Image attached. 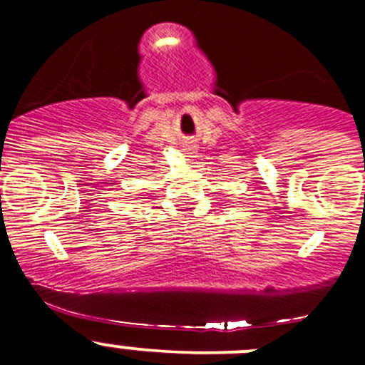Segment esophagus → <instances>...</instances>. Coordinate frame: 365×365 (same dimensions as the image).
<instances>
[{"instance_id": "34e87169", "label": "esophagus", "mask_w": 365, "mask_h": 365, "mask_svg": "<svg viewBox=\"0 0 365 365\" xmlns=\"http://www.w3.org/2000/svg\"><path fill=\"white\" fill-rule=\"evenodd\" d=\"M183 152H185L187 155H192V153L196 152V146L190 145V143H189V145H185V148H183Z\"/></svg>"}]
</instances>
